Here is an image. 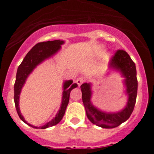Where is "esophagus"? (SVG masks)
Here are the masks:
<instances>
[{
  "instance_id": "1",
  "label": "esophagus",
  "mask_w": 154,
  "mask_h": 154,
  "mask_svg": "<svg viewBox=\"0 0 154 154\" xmlns=\"http://www.w3.org/2000/svg\"><path fill=\"white\" fill-rule=\"evenodd\" d=\"M84 82H85V79L82 78V77H79V78H78L76 79V83L78 84L79 86H80Z\"/></svg>"
}]
</instances>
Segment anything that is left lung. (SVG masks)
Masks as SVG:
<instances>
[{"label": "left lung", "instance_id": "obj_1", "mask_svg": "<svg viewBox=\"0 0 154 154\" xmlns=\"http://www.w3.org/2000/svg\"><path fill=\"white\" fill-rule=\"evenodd\" d=\"M111 70L118 72L124 78L123 85L126 88L125 94L127 102L123 109L118 112H106L99 109L92 102V83L85 82L81 85L82 102L87 117L93 124L106 129L117 127L130 118L135 106L138 86L135 63L126 51L118 50L116 52L110 61L109 71L106 75L109 74Z\"/></svg>", "mask_w": 154, "mask_h": 154}]
</instances>
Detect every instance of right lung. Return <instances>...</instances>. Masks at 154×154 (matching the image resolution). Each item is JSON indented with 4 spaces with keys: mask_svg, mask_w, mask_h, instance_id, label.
I'll list each match as a JSON object with an SVG mask.
<instances>
[{
    "mask_svg": "<svg viewBox=\"0 0 154 154\" xmlns=\"http://www.w3.org/2000/svg\"><path fill=\"white\" fill-rule=\"evenodd\" d=\"M64 43H65V41L63 40L48 41V42L38 43L28 51L26 56L24 57V58L23 59L21 65H19L18 68H17L15 83H14V103H15L16 110H17V112L20 119L24 123H25L31 127L35 128V129H46V128L51 127V126L58 124L63 118L65 109L67 108V106L69 102L71 91L78 86V85L76 83H73L72 80L64 81L63 86H62L63 92H62V103H61L60 109H58L55 117L43 126H40L38 127V126H35L27 123V121L24 119V116L21 113L20 107H19L20 94H21V89L25 84V82H26L28 77L38 65L56 55L57 53L61 50L62 45Z\"/></svg>",
    "mask_w": 154,
    "mask_h": 154,
    "instance_id": "right-lung-1",
    "label": "right lung"
}]
</instances>
